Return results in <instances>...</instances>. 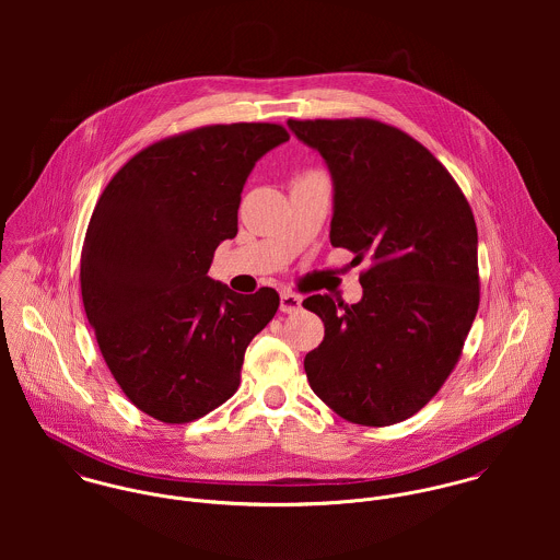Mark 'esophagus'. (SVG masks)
I'll use <instances>...</instances> for the list:
<instances>
[{
	"label": "esophagus",
	"instance_id": "obj_1",
	"mask_svg": "<svg viewBox=\"0 0 560 560\" xmlns=\"http://www.w3.org/2000/svg\"><path fill=\"white\" fill-rule=\"evenodd\" d=\"M300 308H302V295H298V293L284 289V291L280 293V311L287 313V315H293V313H298Z\"/></svg>",
	"mask_w": 560,
	"mask_h": 560
}]
</instances>
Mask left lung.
<instances>
[{
  "label": "left lung",
  "instance_id": "left-lung-1",
  "mask_svg": "<svg viewBox=\"0 0 560 560\" xmlns=\"http://www.w3.org/2000/svg\"><path fill=\"white\" fill-rule=\"evenodd\" d=\"M289 127L334 178L329 241L347 247L364 295L304 300L325 338L304 360L313 393L340 418L388 427L420 411L457 366L480 302L477 222L429 149L373 118Z\"/></svg>",
  "mask_w": 560,
  "mask_h": 560
}]
</instances>
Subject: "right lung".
Masks as SVG:
<instances>
[{
  "label": "right lung",
  "instance_id": "right-lung-1",
  "mask_svg": "<svg viewBox=\"0 0 560 560\" xmlns=\"http://www.w3.org/2000/svg\"><path fill=\"white\" fill-rule=\"evenodd\" d=\"M291 136L276 122L207 125L142 149L107 183L81 247V300L101 355L140 411L185 424L231 399L249 340L280 295L207 276L237 235L254 163Z\"/></svg>",
  "mask_w": 560,
  "mask_h": 560
}]
</instances>
